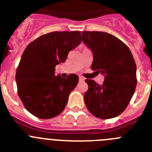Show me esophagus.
Segmentation results:
<instances>
[{
  "label": "esophagus",
  "instance_id": "34e87169",
  "mask_svg": "<svg viewBox=\"0 0 152 152\" xmlns=\"http://www.w3.org/2000/svg\"><path fill=\"white\" fill-rule=\"evenodd\" d=\"M79 81L80 82L85 81V78L83 77V76H79Z\"/></svg>",
  "mask_w": 152,
  "mask_h": 152
}]
</instances>
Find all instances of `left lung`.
Returning <instances> with one entry per match:
<instances>
[{
  "mask_svg": "<svg viewBox=\"0 0 152 152\" xmlns=\"http://www.w3.org/2000/svg\"><path fill=\"white\" fill-rule=\"evenodd\" d=\"M82 39L92 50L91 69L105 75L102 86L86 79V107L98 118L117 117L126 108L136 90V65L132 53L122 41L107 32L83 31Z\"/></svg>",
  "mask_w": 152,
  "mask_h": 152,
  "instance_id": "1",
  "label": "left lung"
}]
</instances>
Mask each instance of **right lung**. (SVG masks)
I'll list each match as a JSON object with an SVG mask.
<instances>
[{
	"mask_svg": "<svg viewBox=\"0 0 152 152\" xmlns=\"http://www.w3.org/2000/svg\"><path fill=\"white\" fill-rule=\"evenodd\" d=\"M81 32H52L39 36L23 51L16 72L17 92L29 113L50 119L64 110L69 93L79 82L76 74L56 76V65L81 43Z\"/></svg>",
	"mask_w": 152,
	"mask_h": 152,
	"instance_id": "obj_1",
	"label": "right lung"
}]
</instances>
